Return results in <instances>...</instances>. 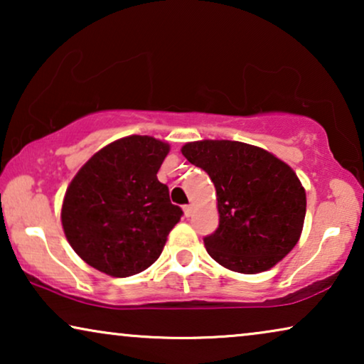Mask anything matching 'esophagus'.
I'll list each match as a JSON object with an SVG mask.
<instances>
[{"mask_svg":"<svg viewBox=\"0 0 364 364\" xmlns=\"http://www.w3.org/2000/svg\"><path fill=\"white\" fill-rule=\"evenodd\" d=\"M192 213H193V207H192V205H186V207H183V215L191 217Z\"/></svg>","mask_w":364,"mask_h":364,"instance_id":"34e87169","label":"esophagus"}]
</instances>
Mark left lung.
<instances>
[{
  "mask_svg": "<svg viewBox=\"0 0 364 364\" xmlns=\"http://www.w3.org/2000/svg\"><path fill=\"white\" fill-rule=\"evenodd\" d=\"M182 154L215 186L218 228L203 238L213 260L253 275L291 252L303 230L306 193L288 164L238 141L187 142Z\"/></svg>",
  "mask_w": 364,
  "mask_h": 364,
  "instance_id": "8db88e82",
  "label": "left lung"
}]
</instances>
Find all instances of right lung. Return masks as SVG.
Instances as JSON below:
<instances>
[{"label":"right lung","mask_w":364,"mask_h":364,"mask_svg":"<svg viewBox=\"0 0 364 364\" xmlns=\"http://www.w3.org/2000/svg\"><path fill=\"white\" fill-rule=\"evenodd\" d=\"M171 146L151 136H127L97 151L68 186L61 207L64 235L87 265L124 278L161 257L181 220L157 172Z\"/></svg>","instance_id":"obj_1"}]
</instances>
